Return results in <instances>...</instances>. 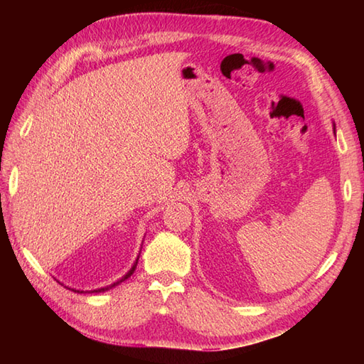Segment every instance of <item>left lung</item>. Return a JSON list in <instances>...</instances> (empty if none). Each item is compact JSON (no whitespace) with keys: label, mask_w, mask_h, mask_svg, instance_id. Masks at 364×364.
Returning a JSON list of instances; mask_svg holds the SVG:
<instances>
[{"label":"left lung","mask_w":364,"mask_h":364,"mask_svg":"<svg viewBox=\"0 0 364 364\" xmlns=\"http://www.w3.org/2000/svg\"><path fill=\"white\" fill-rule=\"evenodd\" d=\"M333 131H336V129H335V125H333Z\"/></svg>","instance_id":"1"}]
</instances>
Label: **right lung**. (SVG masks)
I'll return each instance as SVG.
<instances>
[{"label":"right lung","mask_w":364,"mask_h":364,"mask_svg":"<svg viewBox=\"0 0 364 364\" xmlns=\"http://www.w3.org/2000/svg\"><path fill=\"white\" fill-rule=\"evenodd\" d=\"M139 255H141V253H139ZM139 255H137V258H136V261H134V264L133 266H131V269L128 270V272L125 274V275H123L122 278H120V280H117V282H114L112 284H107V286H105V288H98V289H92V291H80V289H73V288H68V289H72V291H75V292H105V291H109V289H112V288H115V286H117V284H120L122 282H125L127 280V278H129L131 275H133L134 274V270H136V266H137V261H139Z\"/></svg>","instance_id":"1"}]
</instances>
